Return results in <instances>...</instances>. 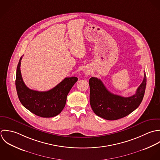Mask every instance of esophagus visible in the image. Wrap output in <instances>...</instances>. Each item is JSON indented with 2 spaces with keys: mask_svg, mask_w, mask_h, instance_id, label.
<instances>
[{
  "mask_svg": "<svg viewBox=\"0 0 160 160\" xmlns=\"http://www.w3.org/2000/svg\"><path fill=\"white\" fill-rule=\"evenodd\" d=\"M84 72H85V73H86V74H88V73H90L89 71H87V70H85V71H84Z\"/></svg>",
  "mask_w": 160,
  "mask_h": 160,
  "instance_id": "1",
  "label": "esophagus"
}]
</instances>
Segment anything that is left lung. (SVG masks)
I'll return each mask as SVG.
<instances>
[{"instance_id":"8db88e82","label":"left lung","mask_w":160,"mask_h":160,"mask_svg":"<svg viewBox=\"0 0 160 160\" xmlns=\"http://www.w3.org/2000/svg\"><path fill=\"white\" fill-rule=\"evenodd\" d=\"M90 102L97 116L109 121L127 116L135 110L142 102L145 94L147 77L144 72L142 83L135 93L129 97L114 95L107 90L100 79L92 77L89 80Z\"/></svg>"}]
</instances>
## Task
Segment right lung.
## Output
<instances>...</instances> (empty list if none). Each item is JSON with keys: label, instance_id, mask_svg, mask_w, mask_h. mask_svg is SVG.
Instances as JSON below:
<instances>
[{"label": "right lung", "instance_id": "obj_1", "mask_svg": "<svg viewBox=\"0 0 160 160\" xmlns=\"http://www.w3.org/2000/svg\"><path fill=\"white\" fill-rule=\"evenodd\" d=\"M22 59V56L17 68L15 85L22 105L39 117L52 118L59 114L65 107L70 90L78 80L77 77H67L49 91L32 90L26 86L23 80L20 70Z\"/></svg>", "mask_w": 160, "mask_h": 160}]
</instances>
